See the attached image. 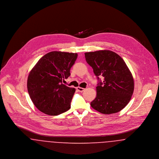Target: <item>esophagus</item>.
I'll list each match as a JSON object with an SVG mask.
<instances>
[{
	"label": "esophagus",
	"mask_w": 159,
	"mask_h": 159,
	"mask_svg": "<svg viewBox=\"0 0 159 159\" xmlns=\"http://www.w3.org/2000/svg\"><path fill=\"white\" fill-rule=\"evenodd\" d=\"M77 89L79 92H83L85 90V88H81V87H77Z\"/></svg>",
	"instance_id": "34e87169"
}]
</instances>
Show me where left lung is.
Returning <instances> with one entry per match:
<instances>
[{
	"label": "left lung",
	"mask_w": 159,
	"mask_h": 159,
	"mask_svg": "<svg viewBox=\"0 0 159 159\" xmlns=\"http://www.w3.org/2000/svg\"><path fill=\"white\" fill-rule=\"evenodd\" d=\"M85 57L99 80L91 107L106 115L121 111L129 102L134 90L133 76L123 59L108 50L86 52ZM99 76L104 77L102 83Z\"/></svg>",
	"instance_id": "obj_1"
}]
</instances>
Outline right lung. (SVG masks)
<instances>
[{
  "mask_svg": "<svg viewBox=\"0 0 159 159\" xmlns=\"http://www.w3.org/2000/svg\"><path fill=\"white\" fill-rule=\"evenodd\" d=\"M77 53L52 51L41 57L30 71L27 89L32 101L41 112L55 116L71 108L75 89L62 84L70 76Z\"/></svg>",
  "mask_w": 159,
  "mask_h": 159,
  "instance_id": "obj_1",
  "label": "right lung"
}]
</instances>
